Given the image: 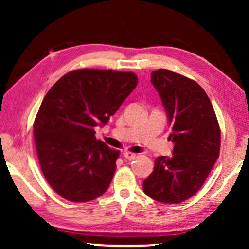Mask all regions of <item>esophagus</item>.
<instances>
[{
    "mask_svg": "<svg viewBox=\"0 0 249 249\" xmlns=\"http://www.w3.org/2000/svg\"><path fill=\"white\" fill-rule=\"evenodd\" d=\"M124 158L129 160V161H132V160H135L137 158V155L134 154V153H130V152H124Z\"/></svg>",
    "mask_w": 249,
    "mask_h": 249,
    "instance_id": "obj_1",
    "label": "esophagus"
}]
</instances>
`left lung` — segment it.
<instances>
[{"mask_svg":"<svg viewBox=\"0 0 249 249\" xmlns=\"http://www.w3.org/2000/svg\"><path fill=\"white\" fill-rule=\"evenodd\" d=\"M171 125L172 156H159L142 182L156 202L178 204L195 195L220 154L221 130L205 90L196 81L166 69L151 73Z\"/></svg>","mask_w":249,"mask_h":249,"instance_id":"left-lung-1","label":"left lung"}]
</instances>
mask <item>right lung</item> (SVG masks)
<instances>
[{
    "label": "right lung",
    "mask_w": 249,
    "mask_h": 249,
    "mask_svg": "<svg viewBox=\"0 0 249 249\" xmlns=\"http://www.w3.org/2000/svg\"><path fill=\"white\" fill-rule=\"evenodd\" d=\"M138 84L134 72L79 69L51 87L34 122L40 169L64 199L89 202L107 192L120 152L95 137Z\"/></svg>",
    "instance_id": "add662e5"
}]
</instances>
